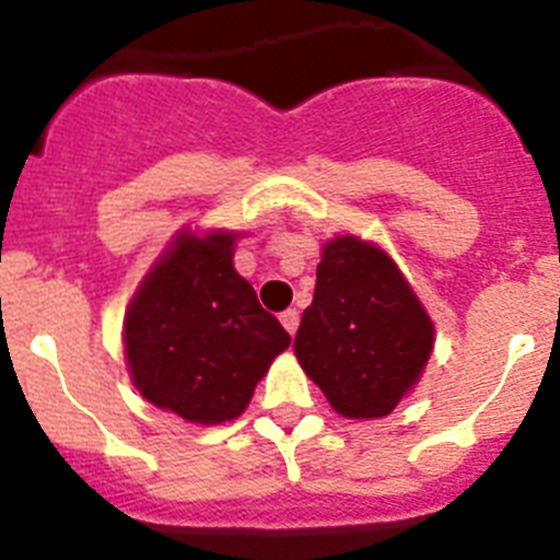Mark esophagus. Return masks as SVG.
Wrapping results in <instances>:
<instances>
[{
  "label": "esophagus",
  "mask_w": 560,
  "mask_h": 560,
  "mask_svg": "<svg viewBox=\"0 0 560 560\" xmlns=\"http://www.w3.org/2000/svg\"><path fill=\"white\" fill-rule=\"evenodd\" d=\"M280 323H283V328L289 330L291 336H294V334H296V328H300V314H296L294 308L283 311V314H280Z\"/></svg>",
  "instance_id": "1"
}]
</instances>
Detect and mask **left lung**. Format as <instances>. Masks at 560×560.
Masks as SVG:
<instances>
[{"label":"left lung","mask_w":560,"mask_h":560,"mask_svg":"<svg viewBox=\"0 0 560 560\" xmlns=\"http://www.w3.org/2000/svg\"><path fill=\"white\" fill-rule=\"evenodd\" d=\"M432 348V316L393 257L355 235L330 237L294 339L330 407L350 420L384 418L412 393Z\"/></svg>","instance_id":"8db88e82"}]
</instances>
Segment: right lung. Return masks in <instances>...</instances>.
I'll use <instances>...</instances> for the list:
<instances>
[{"label":"right lung","mask_w":560,"mask_h":560,"mask_svg":"<svg viewBox=\"0 0 560 560\" xmlns=\"http://www.w3.org/2000/svg\"><path fill=\"white\" fill-rule=\"evenodd\" d=\"M241 232L182 230L133 291L122 323L126 364L145 400L215 427L249 407L291 336L232 266Z\"/></svg>","instance_id":"add662e5"}]
</instances>
